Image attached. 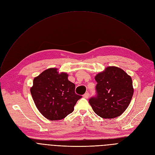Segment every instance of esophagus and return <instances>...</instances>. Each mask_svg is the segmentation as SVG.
I'll use <instances>...</instances> for the list:
<instances>
[{
	"mask_svg": "<svg viewBox=\"0 0 155 155\" xmlns=\"http://www.w3.org/2000/svg\"><path fill=\"white\" fill-rule=\"evenodd\" d=\"M89 93L88 92H86L84 95V98H85V99H87V98H88V97H89Z\"/></svg>",
	"mask_w": 155,
	"mask_h": 155,
	"instance_id": "esophagus-1",
	"label": "esophagus"
}]
</instances>
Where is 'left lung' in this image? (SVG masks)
<instances>
[{"instance_id":"8db88e82","label":"left lung","mask_w":155,"mask_h":155,"mask_svg":"<svg viewBox=\"0 0 155 155\" xmlns=\"http://www.w3.org/2000/svg\"><path fill=\"white\" fill-rule=\"evenodd\" d=\"M95 79L96 95L88 99L96 114L104 119L120 116L131 102L134 92L131 77L116 67H109Z\"/></svg>"}]
</instances>
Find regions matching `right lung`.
I'll list each match as a JSON object with an SVG mask.
<instances>
[{
	"label": "right lung",
	"instance_id": "right-lung-1",
	"mask_svg": "<svg viewBox=\"0 0 155 155\" xmlns=\"http://www.w3.org/2000/svg\"><path fill=\"white\" fill-rule=\"evenodd\" d=\"M75 85L68 80L65 73L56 68L45 70L33 80L31 94L41 114L51 120L67 117L82 96L75 94Z\"/></svg>",
	"mask_w": 155,
	"mask_h": 155
}]
</instances>
